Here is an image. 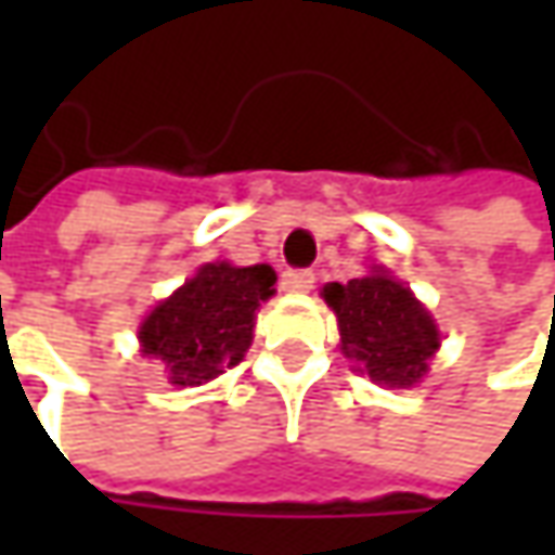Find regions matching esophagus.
<instances>
[{"label":"esophagus","instance_id":"34e87169","mask_svg":"<svg viewBox=\"0 0 555 555\" xmlns=\"http://www.w3.org/2000/svg\"><path fill=\"white\" fill-rule=\"evenodd\" d=\"M281 287L289 289V293H309L314 287V274L309 268H289L281 274Z\"/></svg>","mask_w":555,"mask_h":555}]
</instances>
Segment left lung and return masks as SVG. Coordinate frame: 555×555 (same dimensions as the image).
Here are the masks:
<instances>
[{"instance_id": "1", "label": "left lung", "mask_w": 555, "mask_h": 555, "mask_svg": "<svg viewBox=\"0 0 555 555\" xmlns=\"http://www.w3.org/2000/svg\"><path fill=\"white\" fill-rule=\"evenodd\" d=\"M324 302L339 324V349L354 361V371L389 389L420 383L441 346L433 314L411 287L383 268L349 284H327Z\"/></svg>"}]
</instances>
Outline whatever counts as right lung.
I'll return each instance as SVG.
<instances>
[{"label":"right lung","instance_id":"obj_1","mask_svg":"<svg viewBox=\"0 0 555 555\" xmlns=\"http://www.w3.org/2000/svg\"><path fill=\"white\" fill-rule=\"evenodd\" d=\"M271 266L206 262L139 327L141 352L157 358L172 386H203L244 361L256 311L274 296Z\"/></svg>","mask_w":555,"mask_h":555}]
</instances>
